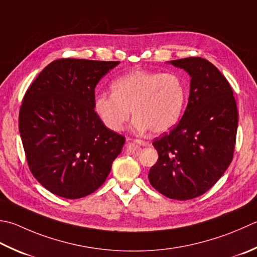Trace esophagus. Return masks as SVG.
<instances>
[{
  "mask_svg": "<svg viewBox=\"0 0 257 257\" xmlns=\"http://www.w3.org/2000/svg\"><path fill=\"white\" fill-rule=\"evenodd\" d=\"M134 143L137 145H140V146H149L148 142H145V140H140V139H135Z\"/></svg>",
  "mask_w": 257,
  "mask_h": 257,
  "instance_id": "obj_1",
  "label": "esophagus"
}]
</instances>
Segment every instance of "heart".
Instances as JSON below:
<instances>
[{"instance_id":"heart-1","label":"heart","mask_w":257,"mask_h":257,"mask_svg":"<svg viewBox=\"0 0 257 257\" xmlns=\"http://www.w3.org/2000/svg\"><path fill=\"white\" fill-rule=\"evenodd\" d=\"M112 94L95 95L94 110L110 130L120 132L130 118L138 132L149 129L163 134L175 127L182 117L187 88L175 73L135 70L111 83Z\"/></svg>"}]
</instances>
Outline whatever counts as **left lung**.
Returning <instances> with one entry per match:
<instances>
[{
    "label": "left lung",
    "instance_id": "obj_1",
    "mask_svg": "<svg viewBox=\"0 0 257 257\" xmlns=\"http://www.w3.org/2000/svg\"><path fill=\"white\" fill-rule=\"evenodd\" d=\"M170 63L192 77L188 104L177 125L154 140L158 160L148 178L166 197L188 200L212 188L232 163L238 112L230 84L208 60Z\"/></svg>",
    "mask_w": 257,
    "mask_h": 257
}]
</instances>
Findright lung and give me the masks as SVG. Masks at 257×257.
I'll return each instance as SVG.
<instances>
[{"instance_id":"right-lung-1","label":"right lung","mask_w":257,"mask_h":257,"mask_svg":"<svg viewBox=\"0 0 257 257\" xmlns=\"http://www.w3.org/2000/svg\"><path fill=\"white\" fill-rule=\"evenodd\" d=\"M119 61L59 59L47 65L24 94L19 130L32 175L68 199L95 192L121 153L123 136L94 111V88Z\"/></svg>"}]
</instances>
